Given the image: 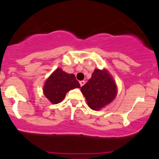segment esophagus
<instances>
[{
    "instance_id": "obj_1",
    "label": "esophagus",
    "mask_w": 159,
    "mask_h": 159,
    "mask_svg": "<svg viewBox=\"0 0 159 159\" xmlns=\"http://www.w3.org/2000/svg\"><path fill=\"white\" fill-rule=\"evenodd\" d=\"M80 86H81V87H83V86H84V84H85V81H84V80L80 81Z\"/></svg>"
}]
</instances>
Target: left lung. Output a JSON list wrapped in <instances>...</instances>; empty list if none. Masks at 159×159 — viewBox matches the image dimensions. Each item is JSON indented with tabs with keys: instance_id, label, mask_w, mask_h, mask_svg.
Segmentation results:
<instances>
[{
	"instance_id": "8db88e82",
	"label": "left lung",
	"mask_w": 159,
	"mask_h": 159,
	"mask_svg": "<svg viewBox=\"0 0 159 159\" xmlns=\"http://www.w3.org/2000/svg\"><path fill=\"white\" fill-rule=\"evenodd\" d=\"M81 92L91 109L98 111L111 103L117 94V87L106 69H96L88 82L81 87Z\"/></svg>"
}]
</instances>
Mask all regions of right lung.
<instances>
[{
  "mask_svg": "<svg viewBox=\"0 0 159 159\" xmlns=\"http://www.w3.org/2000/svg\"><path fill=\"white\" fill-rule=\"evenodd\" d=\"M80 85L73 74H69L58 68L48 78L43 86V93L52 104L60 103L68 91L80 88Z\"/></svg>",
  "mask_w": 159,
  "mask_h": 159,
  "instance_id": "1",
  "label": "right lung"
}]
</instances>
